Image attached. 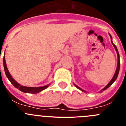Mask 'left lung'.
<instances>
[{
    "label": "left lung",
    "mask_w": 126,
    "mask_h": 126,
    "mask_svg": "<svg viewBox=\"0 0 126 126\" xmlns=\"http://www.w3.org/2000/svg\"><path fill=\"white\" fill-rule=\"evenodd\" d=\"M110 37H111V42H112V45H113V47H114V48H115V50H116V52H117V57H118L117 67L116 71H115V74H114V76H113V78L112 79V80H111V81H110V82H109V84H108L106 86H105V87L104 88H103V90H102V91H103V90H106V89H107L108 88H109V86H110L112 85V83H113V82H114V81H115V80H116L117 78V76H118V74H119V69H120V60H119V52H118V50H117V48L116 46H115V45H114V44H113V42H112V36H111V35H110ZM74 85L76 86V88H78V89H79V90H81V91H83V92H84V91H83V90H82V89H81V88H80L79 87H78V86H76V84H74Z\"/></svg>",
    "instance_id": "left-lung-1"
}]
</instances>
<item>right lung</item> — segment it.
I'll list each match as a JSON object with an SVG mask.
<instances>
[{"label":"right lung","instance_id":"add662e5","mask_svg":"<svg viewBox=\"0 0 126 126\" xmlns=\"http://www.w3.org/2000/svg\"><path fill=\"white\" fill-rule=\"evenodd\" d=\"M3 63H4V71H5V75H6L7 78L9 79V80L10 81L12 84L15 86L16 88H17L18 90H19L20 91L24 92V93H38L39 92H40L42 90H45L47 88L48 86V85L44 86H42V87H37V88H33V87H26V86H24L20 85L19 84L16 82L14 79L12 78V76L10 74L9 72L8 69H7V67L6 63H5V56H4L3 58Z\"/></svg>","mask_w":126,"mask_h":126}]
</instances>
